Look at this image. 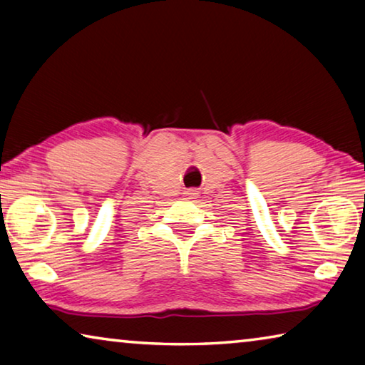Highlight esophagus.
<instances>
[{"mask_svg": "<svg viewBox=\"0 0 365 365\" xmlns=\"http://www.w3.org/2000/svg\"><path fill=\"white\" fill-rule=\"evenodd\" d=\"M190 195H195V193H193V190H191V191H190Z\"/></svg>", "mask_w": 365, "mask_h": 365, "instance_id": "34e87169", "label": "esophagus"}]
</instances>
